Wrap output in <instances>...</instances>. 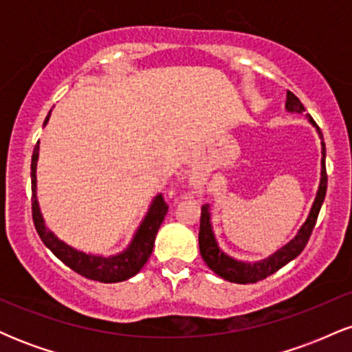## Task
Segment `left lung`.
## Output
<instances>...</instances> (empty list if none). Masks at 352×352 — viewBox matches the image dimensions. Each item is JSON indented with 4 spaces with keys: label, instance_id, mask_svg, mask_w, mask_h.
Listing matches in <instances>:
<instances>
[{
    "label": "left lung",
    "instance_id": "left-lung-1",
    "mask_svg": "<svg viewBox=\"0 0 352 352\" xmlns=\"http://www.w3.org/2000/svg\"><path fill=\"white\" fill-rule=\"evenodd\" d=\"M286 111L289 112H298L302 114L305 112V106L301 104V100L293 94V92H286ZM308 120L316 127L319 139H321V147H322V159H321V182H319V188L316 193V199H314L313 207L306 221L302 223V227L298 232V235L293 238L289 243H286L283 248L270 254L268 258L261 261H254V263H246V261L235 260V258L228 256L227 253H223L218 246L215 240V233H213L212 221H210V207L204 205L201 207V215H200V232H199V246H200V254L204 258V261L207 266L212 270L213 273H217L218 276L223 278V280L232 281V283H240V285H246V283H256L260 280H265L266 276L273 274L274 272L283 268L286 263L294 260V258L305 250L306 243H308L311 233H313L314 225H316L319 210H321L322 201L326 197V187H328V175H326V147L324 140H322V132L318 127V124L314 122L313 117L306 114Z\"/></svg>",
    "mask_w": 352,
    "mask_h": 352
}]
</instances>
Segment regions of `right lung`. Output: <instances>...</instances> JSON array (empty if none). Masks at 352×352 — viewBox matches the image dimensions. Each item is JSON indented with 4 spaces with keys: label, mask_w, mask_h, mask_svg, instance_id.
<instances>
[{
    "label": "right lung",
    "mask_w": 352,
    "mask_h": 352,
    "mask_svg": "<svg viewBox=\"0 0 352 352\" xmlns=\"http://www.w3.org/2000/svg\"><path fill=\"white\" fill-rule=\"evenodd\" d=\"M51 114V112H50ZM47 114L44 125L50 120ZM39 157V142L36 144L33 151V159H31V190H33V199H31V207H33V221L36 232L43 243L51 250L56 256L63 261L64 265L69 266L72 272H76L80 276L89 278V280L100 281V283H119L132 278L142 270V266L147 263L148 256L152 254L153 241L155 235L159 232L160 225H162L165 215H167L168 205L165 204L162 193L152 200L151 208H148L147 215L144 217L142 223L137 228L134 238H132L131 245L124 250V252L112 254V256H100V254H91L79 252V250L72 248L63 240H59L54 233L44 223V218L39 210L38 199H36V162Z\"/></svg>",
    "instance_id": "1"
}]
</instances>
